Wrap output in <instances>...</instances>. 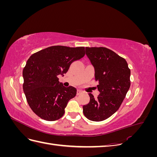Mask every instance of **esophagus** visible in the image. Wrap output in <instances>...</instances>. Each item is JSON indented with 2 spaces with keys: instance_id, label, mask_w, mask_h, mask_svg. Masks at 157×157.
<instances>
[{
  "instance_id": "34e87169",
  "label": "esophagus",
  "mask_w": 157,
  "mask_h": 157,
  "mask_svg": "<svg viewBox=\"0 0 157 157\" xmlns=\"http://www.w3.org/2000/svg\"><path fill=\"white\" fill-rule=\"evenodd\" d=\"M82 94V91L80 90H77V95H80Z\"/></svg>"
}]
</instances>
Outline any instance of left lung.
<instances>
[{"instance_id": "1", "label": "left lung", "mask_w": 157, "mask_h": 157, "mask_svg": "<svg viewBox=\"0 0 157 157\" xmlns=\"http://www.w3.org/2000/svg\"><path fill=\"white\" fill-rule=\"evenodd\" d=\"M86 54L94 67L100 94L97 98L88 94L90 102L83 106V113L90 121H102L121 105L130 86V69L124 58L105 47H86Z\"/></svg>"}]
</instances>
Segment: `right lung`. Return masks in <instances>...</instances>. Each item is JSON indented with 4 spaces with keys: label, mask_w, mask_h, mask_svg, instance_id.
<instances>
[{
    "label": "right lung",
    "mask_w": 157,
    "mask_h": 157,
    "mask_svg": "<svg viewBox=\"0 0 157 157\" xmlns=\"http://www.w3.org/2000/svg\"><path fill=\"white\" fill-rule=\"evenodd\" d=\"M85 55L84 47L53 46L33 54L23 70V89L29 107L37 116L48 121L58 120L77 89L65 87L58 75L67 72L71 64Z\"/></svg>",
    "instance_id": "1"
}]
</instances>
